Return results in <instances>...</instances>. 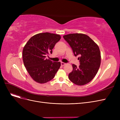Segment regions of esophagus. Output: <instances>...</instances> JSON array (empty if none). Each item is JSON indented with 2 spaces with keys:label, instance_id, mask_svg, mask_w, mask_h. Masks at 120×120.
Returning a JSON list of instances; mask_svg holds the SVG:
<instances>
[{
  "label": "esophagus",
  "instance_id": "1",
  "mask_svg": "<svg viewBox=\"0 0 120 120\" xmlns=\"http://www.w3.org/2000/svg\"><path fill=\"white\" fill-rule=\"evenodd\" d=\"M66 63H63V62H61V66H64V65H66Z\"/></svg>",
  "mask_w": 120,
  "mask_h": 120
}]
</instances>
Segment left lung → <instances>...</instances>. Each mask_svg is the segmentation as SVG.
<instances>
[{"label": "left lung", "instance_id": "1", "mask_svg": "<svg viewBox=\"0 0 120 120\" xmlns=\"http://www.w3.org/2000/svg\"><path fill=\"white\" fill-rule=\"evenodd\" d=\"M63 38L71 48L74 55L79 56V67L73 64L68 79L75 84L82 86L91 81L97 74L101 64L99 46L89 36L82 34H71Z\"/></svg>", "mask_w": 120, "mask_h": 120}]
</instances>
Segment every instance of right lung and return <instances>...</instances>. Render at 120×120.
Listing matches in <instances>:
<instances>
[{
  "label": "right lung",
  "instance_id": "obj_1",
  "mask_svg": "<svg viewBox=\"0 0 120 120\" xmlns=\"http://www.w3.org/2000/svg\"><path fill=\"white\" fill-rule=\"evenodd\" d=\"M59 34L40 33L31 37L25 45L22 58L25 67L34 81L40 83L50 81L60 67V62H52L46 56L60 39Z\"/></svg>",
  "mask_w": 120,
  "mask_h": 120
}]
</instances>
